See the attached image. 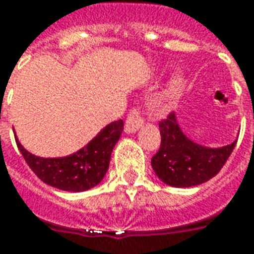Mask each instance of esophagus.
<instances>
[{
    "mask_svg": "<svg viewBox=\"0 0 254 254\" xmlns=\"http://www.w3.org/2000/svg\"><path fill=\"white\" fill-rule=\"evenodd\" d=\"M143 117H141V111L138 109H133L129 114H127V121H125V132L127 133H136L143 125Z\"/></svg>",
    "mask_w": 254,
    "mask_h": 254,
    "instance_id": "esophagus-1",
    "label": "esophagus"
}]
</instances>
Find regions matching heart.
Listing matches in <instances>:
<instances>
[{
	"mask_svg": "<svg viewBox=\"0 0 254 254\" xmlns=\"http://www.w3.org/2000/svg\"><path fill=\"white\" fill-rule=\"evenodd\" d=\"M185 84H187V74L182 69H177L171 73L169 80L163 85V88L158 96V100L162 105H169L170 102L177 99L181 95Z\"/></svg>",
	"mask_w": 254,
	"mask_h": 254,
	"instance_id": "heart-1",
	"label": "heart"
}]
</instances>
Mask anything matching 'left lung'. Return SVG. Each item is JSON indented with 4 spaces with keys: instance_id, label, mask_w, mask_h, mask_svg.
Instances as JSON below:
<instances>
[{
    "instance_id": "left-lung-1",
    "label": "left lung",
    "mask_w": 254,
    "mask_h": 254,
    "mask_svg": "<svg viewBox=\"0 0 254 254\" xmlns=\"http://www.w3.org/2000/svg\"><path fill=\"white\" fill-rule=\"evenodd\" d=\"M160 148L151 159L155 174L166 185L190 188L211 180L223 167L237 140L229 145L209 148L194 143L182 132L174 113L159 122Z\"/></svg>"
}]
</instances>
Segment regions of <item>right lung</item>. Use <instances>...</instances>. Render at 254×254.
Instances as JSON below:
<instances>
[{"label": "right lung", "mask_w": 254, "mask_h": 254, "mask_svg": "<svg viewBox=\"0 0 254 254\" xmlns=\"http://www.w3.org/2000/svg\"><path fill=\"white\" fill-rule=\"evenodd\" d=\"M124 130V121L118 120L109 124L77 152L64 158H41L31 154L16 143L24 156L27 165L38 178L60 190L84 191L96 187L110 165V156Z\"/></svg>", "instance_id": "add662e5"}]
</instances>
